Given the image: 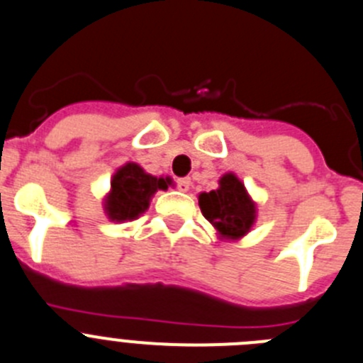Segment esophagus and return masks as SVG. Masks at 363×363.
<instances>
[{
	"instance_id": "34e87169",
	"label": "esophagus",
	"mask_w": 363,
	"mask_h": 363,
	"mask_svg": "<svg viewBox=\"0 0 363 363\" xmlns=\"http://www.w3.org/2000/svg\"><path fill=\"white\" fill-rule=\"evenodd\" d=\"M176 187H178V191L187 192L189 189H191V179H189V178H179V179H176Z\"/></svg>"
}]
</instances>
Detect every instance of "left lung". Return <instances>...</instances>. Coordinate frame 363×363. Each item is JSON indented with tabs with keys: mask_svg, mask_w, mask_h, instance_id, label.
<instances>
[{
	"mask_svg": "<svg viewBox=\"0 0 363 363\" xmlns=\"http://www.w3.org/2000/svg\"><path fill=\"white\" fill-rule=\"evenodd\" d=\"M199 208L216 230L228 239L247 234L255 221V205L234 174L219 179V189L199 194Z\"/></svg>",
	"mask_w": 363,
	"mask_h": 363,
	"instance_id": "8db88e82",
	"label": "left lung"
}]
</instances>
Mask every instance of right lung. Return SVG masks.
<instances>
[{
	"mask_svg": "<svg viewBox=\"0 0 363 363\" xmlns=\"http://www.w3.org/2000/svg\"><path fill=\"white\" fill-rule=\"evenodd\" d=\"M169 178H155L136 164H125L111 179V192L106 199V212L113 221L136 219L147 211L149 199L158 189H167Z\"/></svg>",
	"mask_w": 363,
	"mask_h": 363,
	"instance_id": "1",
	"label": "right lung"
}]
</instances>
